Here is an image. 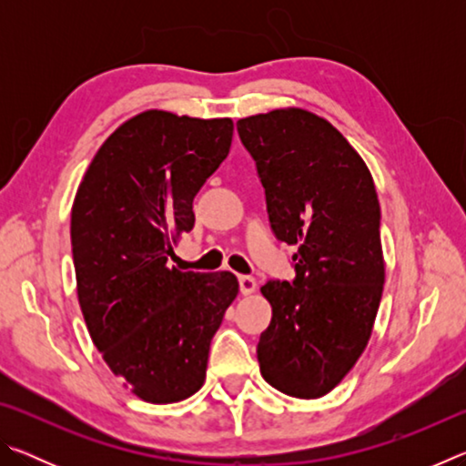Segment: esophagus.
Wrapping results in <instances>:
<instances>
[{"mask_svg": "<svg viewBox=\"0 0 466 466\" xmlns=\"http://www.w3.org/2000/svg\"><path fill=\"white\" fill-rule=\"evenodd\" d=\"M238 288L242 296H250L252 291L257 289V279L250 278V275H240L238 278Z\"/></svg>", "mask_w": 466, "mask_h": 466, "instance_id": "34e87169", "label": "esophagus"}]
</instances>
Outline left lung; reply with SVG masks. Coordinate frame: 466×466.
<instances>
[{
    "label": "left lung",
    "mask_w": 466,
    "mask_h": 466,
    "mask_svg": "<svg viewBox=\"0 0 466 466\" xmlns=\"http://www.w3.org/2000/svg\"><path fill=\"white\" fill-rule=\"evenodd\" d=\"M257 164L275 238L296 244L291 281L261 288L273 317L257 345L273 389L319 399L356 366L384 286L372 175L333 125L304 108L236 123Z\"/></svg>",
    "instance_id": "8db88e82"
}]
</instances>
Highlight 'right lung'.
Segmentation results:
<instances>
[{"mask_svg": "<svg viewBox=\"0 0 466 466\" xmlns=\"http://www.w3.org/2000/svg\"><path fill=\"white\" fill-rule=\"evenodd\" d=\"M232 133V119L146 110L100 146L77 187L72 252L86 327L110 372L147 403L201 389L211 339L238 294L230 271L168 267Z\"/></svg>", "mask_w": 466, "mask_h": 466, "instance_id": "add662e5", "label": "right lung"}]
</instances>
